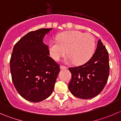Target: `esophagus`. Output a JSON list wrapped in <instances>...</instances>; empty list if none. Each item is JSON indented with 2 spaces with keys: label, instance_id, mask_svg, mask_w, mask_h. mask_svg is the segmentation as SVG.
I'll return each instance as SVG.
<instances>
[{
  "label": "esophagus",
  "instance_id": "34e87169",
  "mask_svg": "<svg viewBox=\"0 0 121 121\" xmlns=\"http://www.w3.org/2000/svg\"><path fill=\"white\" fill-rule=\"evenodd\" d=\"M68 67L66 66H64V65H60V69H67Z\"/></svg>",
  "mask_w": 121,
  "mask_h": 121
}]
</instances>
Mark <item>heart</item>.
Here are the masks:
<instances>
[{
    "label": "heart",
    "mask_w": 121,
    "mask_h": 121,
    "mask_svg": "<svg viewBox=\"0 0 121 121\" xmlns=\"http://www.w3.org/2000/svg\"><path fill=\"white\" fill-rule=\"evenodd\" d=\"M57 38V41L51 40L48 46L50 54L56 61L67 52V61L81 65L92 57L95 50V39L90 33L71 30L58 34Z\"/></svg>",
    "instance_id": "heart-1"
}]
</instances>
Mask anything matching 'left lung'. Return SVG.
<instances>
[{
  "label": "left lung",
  "mask_w": 121,
  "mask_h": 121,
  "mask_svg": "<svg viewBox=\"0 0 121 121\" xmlns=\"http://www.w3.org/2000/svg\"><path fill=\"white\" fill-rule=\"evenodd\" d=\"M72 75L68 88L77 98L90 99L103 90L109 74V55L105 46L99 40L91 59L80 66L69 68Z\"/></svg>",
  "instance_id": "left-lung-1"
}]
</instances>
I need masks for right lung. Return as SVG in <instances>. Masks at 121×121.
<instances>
[{"label":"right lung","instance_id":"add662e5","mask_svg":"<svg viewBox=\"0 0 121 121\" xmlns=\"http://www.w3.org/2000/svg\"><path fill=\"white\" fill-rule=\"evenodd\" d=\"M52 29L30 31L16 43L10 67L12 79L18 93L25 99L38 102L53 92L60 69L49 56L48 46L43 41Z\"/></svg>","mask_w":121,"mask_h":121}]
</instances>
